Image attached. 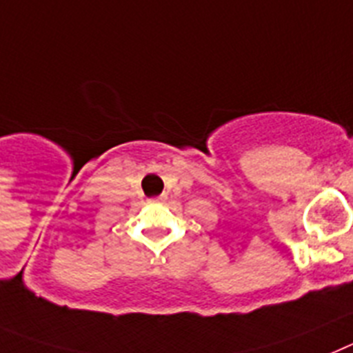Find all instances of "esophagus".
<instances>
[{"label":"esophagus","mask_w":353,"mask_h":353,"mask_svg":"<svg viewBox=\"0 0 353 353\" xmlns=\"http://www.w3.org/2000/svg\"><path fill=\"white\" fill-rule=\"evenodd\" d=\"M165 199H167V195L163 194V195H159V197H156L154 201H159V202H161V201H165Z\"/></svg>","instance_id":"1"}]
</instances>
